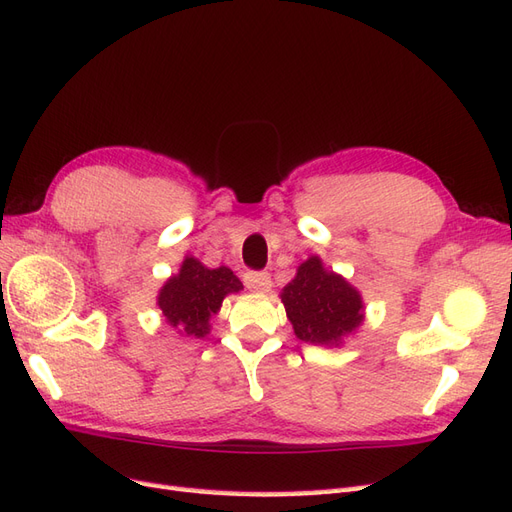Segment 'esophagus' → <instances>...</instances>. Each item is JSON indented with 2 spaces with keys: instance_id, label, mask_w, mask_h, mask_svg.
<instances>
[{
  "instance_id": "34e87169",
  "label": "esophagus",
  "mask_w": 512,
  "mask_h": 512,
  "mask_svg": "<svg viewBox=\"0 0 512 512\" xmlns=\"http://www.w3.org/2000/svg\"><path fill=\"white\" fill-rule=\"evenodd\" d=\"M244 285L248 287V290H253V292H268L272 281H270V274L268 272L248 270L244 274Z\"/></svg>"
}]
</instances>
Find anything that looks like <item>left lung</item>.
Instances as JSON below:
<instances>
[{
  "mask_svg": "<svg viewBox=\"0 0 512 512\" xmlns=\"http://www.w3.org/2000/svg\"><path fill=\"white\" fill-rule=\"evenodd\" d=\"M287 318L298 339L333 346L363 320L361 296L339 274L322 268L318 257L300 264L292 283L281 292Z\"/></svg>",
  "mask_w": 512,
  "mask_h": 512,
  "instance_id": "obj_1",
  "label": "left lung"
}]
</instances>
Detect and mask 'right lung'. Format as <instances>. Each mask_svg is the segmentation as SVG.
<instances>
[{
    "mask_svg": "<svg viewBox=\"0 0 512 512\" xmlns=\"http://www.w3.org/2000/svg\"><path fill=\"white\" fill-rule=\"evenodd\" d=\"M242 281L229 268L209 270L201 261L188 257L177 277L162 287L157 305L166 322L181 333L203 337L209 331V318L220 309L222 298L240 292Z\"/></svg>",
    "mask_w": 512,
    "mask_h": 512,
    "instance_id": "right-lung-1",
    "label": "right lung"
}]
</instances>
